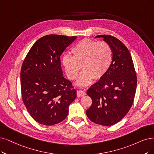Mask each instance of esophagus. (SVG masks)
<instances>
[{"label": "esophagus", "mask_w": 154, "mask_h": 154, "mask_svg": "<svg viewBox=\"0 0 154 154\" xmlns=\"http://www.w3.org/2000/svg\"><path fill=\"white\" fill-rule=\"evenodd\" d=\"M86 95L85 92L83 90H78L77 91V96L78 97H83Z\"/></svg>", "instance_id": "obj_1"}]
</instances>
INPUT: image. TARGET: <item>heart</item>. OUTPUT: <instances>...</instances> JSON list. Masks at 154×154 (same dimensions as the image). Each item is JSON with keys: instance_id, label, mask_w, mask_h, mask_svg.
Wrapping results in <instances>:
<instances>
[{"instance_id": "1", "label": "heart", "mask_w": 154, "mask_h": 154, "mask_svg": "<svg viewBox=\"0 0 154 154\" xmlns=\"http://www.w3.org/2000/svg\"><path fill=\"white\" fill-rule=\"evenodd\" d=\"M73 56L66 55L62 63L66 75L70 80L77 78L76 85L85 87L93 79H101L108 71L112 63V54L110 45L105 42H96L88 38L79 41L72 48Z\"/></svg>"}]
</instances>
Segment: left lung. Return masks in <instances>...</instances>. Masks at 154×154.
Instances as JSON below:
<instances>
[{
    "instance_id": "obj_1",
    "label": "left lung",
    "mask_w": 154,
    "mask_h": 154,
    "mask_svg": "<svg viewBox=\"0 0 154 154\" xmlns=\"http://www.w3.org/2000/svg\"><path fill=\"white\" fill-rule=\"evenodd\" d=\"M95 38L110 45L112 60L106 75L88 89L92 104L86 113L92 122L109 126L121 121L131 107L137 78L131 54L122 42L111 35Z\"/></svg>"
}]
</instances>
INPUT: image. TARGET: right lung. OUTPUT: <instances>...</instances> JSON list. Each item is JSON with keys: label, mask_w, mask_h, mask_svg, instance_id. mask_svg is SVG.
Here are the masks:
<instances>
[{"label": "right lung", "mask_w": 154, "mask_h": 154, "mask_svg": "<svg viewBox=\"0 0 154 154\" xmlns=\"http://www.w3.org/2000/svg\"><path fill=\"white\" fill-rule=\"evenodd\" d=\"M76 36L46 35L36 41L21 69L23 101L34 120L41 125L59 123L68 114L76 97L72 83L63 76L60 57Z\"/></svg>", "instance_id": "right-lung-1"}]
</instances>
